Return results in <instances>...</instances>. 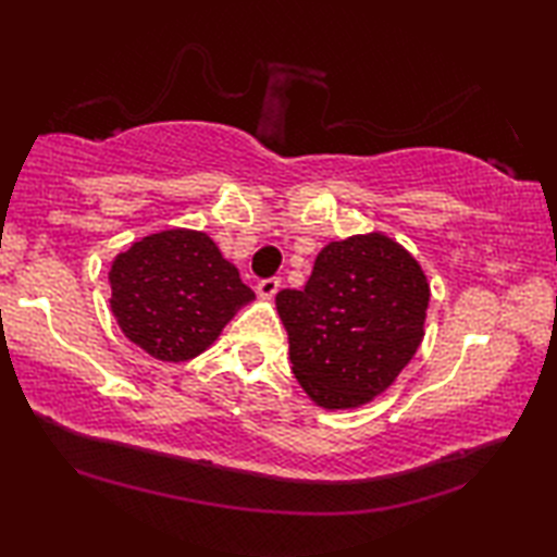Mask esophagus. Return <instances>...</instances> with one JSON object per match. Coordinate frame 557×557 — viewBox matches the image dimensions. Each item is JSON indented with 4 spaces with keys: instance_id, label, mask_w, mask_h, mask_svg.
Instances as JSON below:
<instances>
[{
    "instance_id": "1",
    "label": "esophagus",
    "mask_w": 557,
    "mask_h": 557,
    "mask_svg": "<svg viewBox=\"0 0 557 557\" xmlns=\"http://www.w3.org/2000/svg\"><path fill=\"white\" fill-rule=\"evenodd\" d=\"M280 277H268V280H260L258 282V295L262 297V299H272L277 295V289H280Z\"/></svg>"
}]
</instances>
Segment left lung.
I'll list each match as a JSON object with an SVG mask.
<instances>
[{
    "instance_id": "1",
    "label": "left lung",
    "mask_w": 557,
    "mask_h": 557,
    "mask_svg": "<svg viewBox=\"0 0 557 557\" xmlns=\"http://www.w3.org/2000/svg\"><path fill=\"white\" fill-rule=\"evenodd\" d=\"M292 373L326 410L388 391L425 336L430 285L400 243L351 235L322 248L305 289L277 292Z\"/></svg>"
}]
</instances>
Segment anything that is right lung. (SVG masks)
<instances>
[{
  "mask_svg": "<svg viewBox=\"0 0 557 557\" xmlns=\"http://www.w3.org/2000/svg\"><path fill=\"white\" fill-rule=\"evenodd\" d=\"M110 309L132 344L159 361L206 351L256 292L201 231L152 233L110 268Z\"/></svg>",
  "mask_w": 557,
  "mask_h": 557,
  "instance_id": "right-lung-1",
  "label": "right lung"
}]
</instances>
